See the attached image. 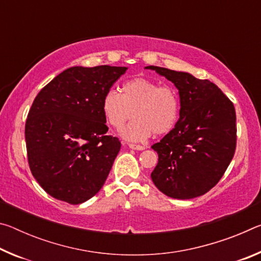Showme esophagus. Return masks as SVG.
I'll use <instances>...</instances> for the list:
<instances>
[{"instance_id":"1","label":"esophagus","mask_w":261,"mask_h":261,"mask_svg":"<svg viewBox=\"0 0 261 261\" xmlns=\"http://www.w3.org/2000/svg\"><path fill=\"white\" fill-rule=\"evenodd\" d=\"M129 147L131 149H136V151H144L145 147L140 146V145H135V144H129Z\"/></svg>"}]
</instances>
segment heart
I'll list each match as a JSON object with an SVG mask.
<instances>
[{
    "mask_svg": "<svg viewBox=\"0 0 261 261\" xmlns=\"http://www.w3.org/2000/svg\"><path fill=\"white\" fill-rule=\"evenodd\" d=\"M101 109L107 124L117 130L122 129L132 112L134 120L123 129L122 137L140 143L153 132L162 136L174 129L179 116V98L173 87L138 77L123 84L121 93L106 92Z\"/></svg>",
    "mask_w": 261,
    "mask_h": 261,
    "instance_id": "1",
    "label": "heart"
}]
</instances>
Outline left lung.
<instances>
[{"label":"left lung","instance_id":"obj_1","mask_svg":"<svg viewBox=\"0 0 261 261\" xmlns=\"http://www.w3.org/2000/svg\"><path fill=\"white\" fill-rule=\"evenodd\" d=\"M145 69L174 83L180 106L174 129L152 146L159 155L153 183L174 199L202 196L219 182L235 154V107L210 81L154 65Z\"/></svg>","mask_w":261,"mask_h":261}]
</instances>
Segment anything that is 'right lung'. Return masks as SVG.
<instances>
[{"label":"right lung","instance_id":"right-lung-1","mask_svg":"<svg viewBox=\"0 0 261 261\" xmlns=\"http://www.w3.org/2000/svg\"><path fill=\"white\" fill-rule=\"evenodd\" d=\"M126 67H71L39 92L25 125L30 169L56 199L78 205L102 188L121 149L101 101Z\"/></svg>","mask_w":261,"mask_h":261}]
</instances>
